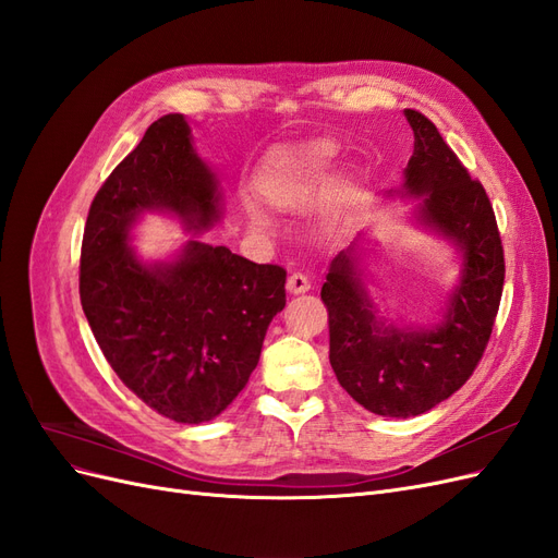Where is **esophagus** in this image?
Listing matches in <instances>:
<instances>
[{"label":"esophagus","mask_w":558,"mask_h":558,"mask_svg":"<svg viewBox=\"0 0 558 558\" xmlns=\"http://www.w3.org/2000/svg\"><path fill=\"white\" fill-rule=\"evenodd\" d=\"M286 289H289L291 295H300V293H307L312 289V281L302 275V272H293L286 281Z\"/></svg>","instance_id":"34e87169"}]
</instances>
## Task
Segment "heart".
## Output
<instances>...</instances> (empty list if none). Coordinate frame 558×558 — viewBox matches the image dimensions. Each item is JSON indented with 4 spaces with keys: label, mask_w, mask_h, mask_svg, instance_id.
<instances>
[{
    "label": "heart",
    "mask_w": 558,
    "mask_h": 558,
    "mask_svg": "<svg viewBox=\"0 0 558 558\" xmlns=\"http://www.w3.org/2000/svg\"><path fill=\"white\" fill-rule=\"evenodd\" d=\"M337 158H340V144L328 137L283 144L263 158L253 185L265 205L272 209L286 214L305 211L324 193ZM246 216L253 226H267V218L258 207L246 205Z\"/></svg>",
    "instance_id": "heart-1"
}]
</instances>
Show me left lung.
<instances>
[{"label": "left lung", "mask_w": 558, "mask_h": 558, "mask_svg": "<svg viewBox=\"0 0 558 558\" xmlns=\"http://www.w3.org/2000/svg\"><path fill=\"white\" fill-rule=\"evenodd\" d=\"M414 154L400 191L414 197V221L449 242L461 258L459 281L430 326H402L367 291L363 234L330 263L320 300L328 307L330 365L367 412L410 418L453 396L477 367L498 314L505 258L492 202L472 181L424 113L404 109Z\"/></svg>", "instance_id": "left-lung-1"}]
</instances>
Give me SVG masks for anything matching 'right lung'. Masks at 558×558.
Wrapping results in <instances>:
<instances>
[{"instance_id": "right-lung-1", "label": "right lung", "mask_w": 558, "mask_h": 558, "mask_svg": "<svg viewBox=\"0 0 558 558\" xmlns=\"http://www.w3.org/2000/svg\"><path fill=\"white\" fill-rule=\"evenodd\" d=\"M144 214L207 232L223 189L193 146L191 125L167 113L97 191L81 246V305L113 373L150 410L211 421L240 396L269 320L286 307V269L251 263L197 238L165 260H144L132 230Z\"/></svg>"}]
</instances>
